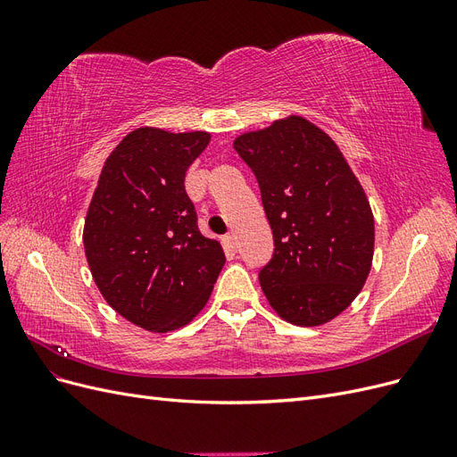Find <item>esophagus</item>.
<instances>
[{
	"label": "esophagus",
	"mask_w": 457,
	"mask_h": 457,
	"mask_svg": "<svg viewBox=\"0 0 457 457\" xmlns=\"http://www.w3.org/2000/svg\"><path fill=\"white\" fill-rule=\"evenodd\" d=\"M223 245H225V250L227 252H237V237H234V234H227V237L223 238Z\"/></svg>",
	"instance_id": "obj_1"
}]
</instances>
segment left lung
<instances>
[{
	"mask_svg": "<svg viewBox=\"0 0 457 457\" xmlns=\"http://www.w3.org/2000/svg\"><path fill=\"white\" fill-rule=\"evenodd\" d=\"M250 165L274 237L259 282L282 320L301 328L334 320L362 292L371 270L373 213L331 137L303 116L232 143Z\"/></svg>",
	"mask_w": 457,
	"mask_h": 457,
	"instance_id": "1",
	"label": "left lung"
}]
</instances>
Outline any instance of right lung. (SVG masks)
Returning a JSON list of instances; mask_svg holds the SVG:
<instances>
[{"instance_id":"add662e5","label":"right lung","mask_w":457,"mask_h":457,"mask_svg":"<svg viewBox=\"0 0 457 457\" xmlns=\"http://www.w3.org/2000/svg\"><path fill=\"white\" fill-rule=\"evenodd\" d=\"M212 135L139 128L110 152L93 192L84 247L104 301L131 324L168 334L195 320L225 252L202 237L185 173Z\"/></svg>"}]
</instances>
